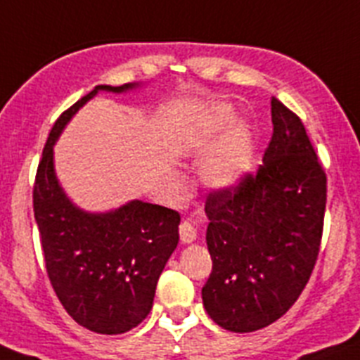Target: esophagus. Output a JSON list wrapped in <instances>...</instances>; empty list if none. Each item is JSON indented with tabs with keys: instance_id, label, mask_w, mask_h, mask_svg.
<instances>
[{
	"instance_id": "34e87169",
	"label": "esophagus",
	"mask_w": 360,
	"mask_h": 360,
	"mask_svg": "<svg viewBox=\"0 0 360 360\" xmlns=\"http://www.w3.org/2000/svg\"><path fill=\"white\" fill-rule=\"evenodd\" d=\"M179 236L184 245H190V243H193L195 237H198V230H195V226H193L192 223L184 221V223H181L179 226Z\"/></svg>"
}]
</instances>
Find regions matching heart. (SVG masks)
Segmentation results:
<instances>
[{"mask_svg": "<svg viewBox=\"0 0 360 360\" xmlns=\"http://www.w3.org/2000/svg\"><path fill=\"white\" fill-rule=\"evenodd\" d=\"M230 123H232V114L226 108L219 110L215 115L214 127L199 137V143L205 146L210 145L217 137L219 130L228 127ZM254 158L255 148L252 134L245 124H239L202 162V183L212 190L233 188L250 172L254 165Z\"/></svg>", "mask_w": 360, "mask_h": 360, "instance_id": "heart-1", "label": "heart"}]
</instances>
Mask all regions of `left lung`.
<instances>
[{
    "instance_id": "1",
    "label": "left lung",
    "mask_w": 360,
    "mask_h": 360,
    "mask_svg": "<svg viewBox=\"0 0 360 360\" xmlns=\"http://www.w3.org/2000/svg\"><path fill=\"white\" fill-rule=\"evenodd\" d=\"M274 134L255 174L206 199L212 274L202 304L236 333L261 330L299 299L315 266L326 174L302 121L271 98Z\"/></svg>"
}]
</instances>
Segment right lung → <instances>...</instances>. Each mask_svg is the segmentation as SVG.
<instances>
[{"instance_id": "obj_1", "label": "right lung", "mask_w": 360, "mask_h": 360, "mask_svg": "<svg viewBox=\"0 0 360 360\" xmlns=\"http://www.w3.org/2000/svg\"><path fill=\"white\" fill-rule=\"evenodd\" d=\"M136 86L99 85L59 115L34 183V217L50 284L77 324L103 335L132 330L150 314L159 275L179 243L181 217L139 199L110 212L81 210L56 176L54 145L96 94Z\"/></svg>"}]
</instances>
